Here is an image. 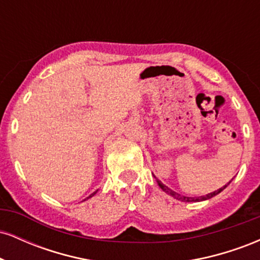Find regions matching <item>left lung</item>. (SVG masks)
<instances>
[{
	"label": "left lung",
	"instance_id": "8db88e82",
	"mask_svg": "<svg viewBox=\"0 0 260 260\" xmlns=\"http://www.w3.org/2000/svg\"><path fill=\"white\" fill-rule=\"evenodd\" d=\"M157 183H159V186H160V188L162 190H165L166 193H169L170 196H172V197H175L176 199H178V201H182V202H201V201H205V199H210V198H213L214 196H216V194H219L220 192H221L222 189H225L226 188V186H228V184H225V186L223 187H221V188H219V189L217 190H215V192H211V193H209V194H207V196H203V197H198V198H194V197H183V196H181V194H178V193H176V192H174V190L172 189H170L169 187H166L165 184H162L161 183L160 181H157Z\"/></svg>",
	"mask_w": 260,
	"mask_h": 260
}]
</instances>
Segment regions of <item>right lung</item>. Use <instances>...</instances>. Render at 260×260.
I'll return each instance as SVG.
<instances>
[{
	"label": "right lung",
	"mask_w": 260,
	"mask_h": 260,
	"mask_svg": "<svg viewBox=\"0 0 260 260\" xmlns=\"http://www.w3.org/2000/svg\"><path fill=\"white\" fill-rule=\"evenodd\" d=\"M95 193H96V192H94V193H92V194H90V196H89V197H88V198H90V197H92V196H94V194H95ZM88 198H86V199H88Z\"/></svg>",
	"instance_id": "right-lung-1"
}]
</instances>
